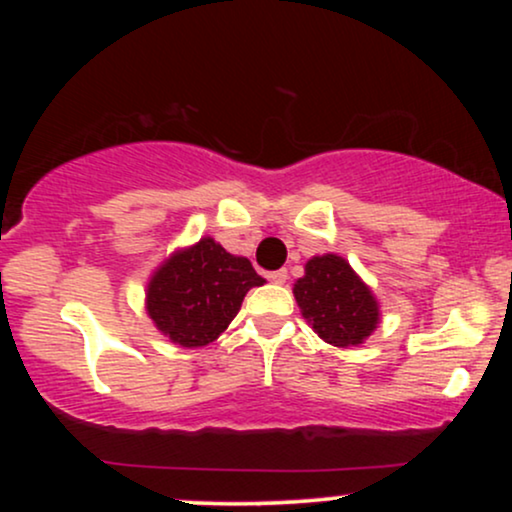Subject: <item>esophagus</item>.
Returning <instances> with one entry per match:
<instances>
[{
  "mask_svg": "<svg viewBox=\"0 0 512 512\" xmlns=\"http://www.w3.org/2000/svg\"><path fill=\"white\" fill-rule=\"evenodd\" d=\"M286 279H289L286 269H276V272L269 274V281H274V284H286Z\"/></svg>",
  "mask_w": 512,
  "mask_h": 512,
  "instance_id": "1",
  "label": "esophagus"
}]
</instances>
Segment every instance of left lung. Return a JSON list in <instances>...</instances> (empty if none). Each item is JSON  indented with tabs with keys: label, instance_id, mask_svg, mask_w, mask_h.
Here are the masks:
<instances>
[{
	"label": "left lung",
	"instance_id": "8db88e82",
	"mask_svg": "<svg viewBox=\"0 0 512 512\" xmlns=\"http://www.w3.org/2000/svg\"><path fill=\"white\" fill-rule=\"evenodd\" d=\"M293 296L317 337L342 349L363 344L380 322L373 291L339 255L308 260L305 274L293 284Z\"/></svg>",
	"mask_w": 512,
	"mask_h": 512
}]
</instances>
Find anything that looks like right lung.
Wrapping results in <instances>:
<instances>
[{"instance_id":"add662e5","label":"right lung","mask_w":512,"mask_h":512,"mask_svg":"<svg viewBox=\"0 0 512 512\" xmlns=\"http://www.w3.org/2000/svg\"><path fill=\"white\" fill-rule=\"evenodd\" d=\"M264 279L248 257L226 252L214 238L168 257L146 286V313L173 344L197 349L219 339L252 286Z\"/></svg>"}]
</instances>
